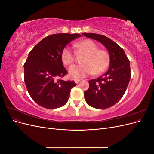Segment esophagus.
Masks as SVG:
<instances>
[{"mask_svg":"<svg viewBox=\"0 0 154 154\" xmlns=\"http://www.w3.org/2000/svg\"><path fill=\"white\" fill-rule=\"evenodd\" d=\"M74 81L76 83H78L79 82H80L81 81V80H80V79H74Z\"/></svg>","mask_w":154,"mask_h":154,"instance_id":"esophagus-1","label":"esophagus"}]
</instances>
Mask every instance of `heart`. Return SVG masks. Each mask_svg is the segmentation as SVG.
Instances as JSON below:
<instances>
[{"label": "heart", "instance_id": "heart-1", "mask_svg": "<svg viewBox=\"0 0 154 154\" xmlns=\"http://www.w3.org/2000/svg\"><path fill=\"white\" fill-rule=\"evenodd\" d=\"M74 46L85 54L82 59V65L70 67L69 72L71 76L82 78L92 74H100L109 66V53L103 49H98L97 45L92 40H82L74 44ZM61 60L65 66H70L74 63V53L69 48L66 47L62 51Z\"/></svg>", "mask_w": 154, "mask_h": 154}]
</instances>
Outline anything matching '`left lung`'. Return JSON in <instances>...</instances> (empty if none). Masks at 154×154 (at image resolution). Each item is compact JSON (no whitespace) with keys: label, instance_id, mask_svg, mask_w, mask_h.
<instances>
[{"label":"left lung","instance_id":"1","mask_svg":"<svg viewBox=\"0 0 154 154\" xmlns=\"http://www.w3.org/2000/svg\"><path fill=\"white\" fill-rule=\"evenodd\" d=\"M87 38L100 42L110 55L109 70L103 76L88 81L89 88L84 92L87 103L95 109H105L122 99L130 79V61L123 49L105 36L83 32Z\"/></svg>","mask_w":154,"mask_h":154}]
</instances>
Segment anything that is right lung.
Listing matches in <instances>:
<instances>
[{"instance_id":"add662e5","label":"right lung","mask_w":154,"mask_h":154,"mask_svg":"<svg viewBox=\"0 0 154 154\" xmlns=\"http://www.w3.org/2000/svg\"><path fill=\"white\" fill-rule=\"evenodd\" d=\"M81 35L58 33L49 35L37 44L24 65V82L31 98L40 106L53 109L67 103L74 81L62 80L67 71L61 60L63 49Z\"/></svg>"}]
</instances>
